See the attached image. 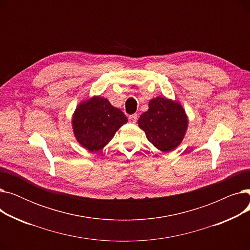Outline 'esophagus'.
I'll return each mask as SVG.
<instances>
[{"mask_svg": "<svg viewBox=\"0 0 250 250\" xmlns=\"http://www.w3.org/2000/svg\"><path fill=\"white\" fill-rule=\"evenodd\" d=\"M137 118H138V115L135 113V114H132L128 116V122L132 123V124H136L137 122Z\"/></svg>", "mask_w": 250, "mask_h": 250, "instance_id": "obj_1", "label": "esophagus"}]
</instances>
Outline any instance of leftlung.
I'll return each instance as SVG.
<instances>
[{
    "instance_id": "1",
    "label": "left lung",
    "mask_w": 250,
    "mask_h": 250,
    "mask_svg": "<svg viewBox=\"0 0 250 250\" xmlns=\"http://www.w3.org/2000/svg\"><path fill=\"white\" fill-rule=\"evenodd\" d=\"M138 125L154 147L167 153L177 148L185 139L188 117L181 103L158 96L149 101V109L141 114Z\"/></svg>"
}]
</instances>
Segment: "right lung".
<instances>
[{"label":"right lung","mask_w":250,"mask_h":250,"mask_svg":"<svg viewBox=\"0 0 250 250\" xmlns=\"http://www.w3.org/2000/svg\"><path fill=\"white\" fill-rule=\"evenodd\" d=\"M126 123L127 118L120 108L97 95L79 103L72 116L74 136L89 152L102 150Z\"/></svg>","instance_id":"add662e5"}]
</instances>
